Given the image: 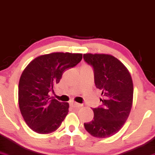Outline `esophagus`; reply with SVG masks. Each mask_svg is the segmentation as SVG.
Segmentation results:
<instances>
[{
  "label": "esophagus",
  "instance_id": "esophagus-1",
  "mask_svg": "<svg viewBox=\"0 0 155 155\" xmlns=\"http://www.w3.org/2000/svg\"><path fill=\"white\" fill-rule=\"evenodd\" d=\"M70 105L72 107H81V104H78L77 102H74V101H71L70 102Z\"/></svg>",
  "mask_w": 155,
  "mask_h": 155
}]
</instances>
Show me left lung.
<instances>
[{
	"mask_svg": "<svg viewBox=\"0 0 155 155\" xmlns=\"http://www.w3.org/2000/svg\"><path fill=\"white\" fill-rule=\"evenodd\" d=\"M83 59L94 69L96 87L101 91L102 104L94 108V120L85 130L97 138H108L119 131L131 110L134 85L130 74L117 58L109 54H85Z\"/></svg>",
	"mask_w": 155,
	"mask_h": 155,
	"instance_id": "8db88e82",
	"label": "left lung"
}]
</instances>
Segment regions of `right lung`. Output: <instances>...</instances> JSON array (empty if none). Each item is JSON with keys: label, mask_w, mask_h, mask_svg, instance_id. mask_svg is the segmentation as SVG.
Here are the masks:
<instances>
[{"label": "right lung", "mask_w": 155, "mask_h": 155, "mask_svg": "<svg viewBox=\"0 0 155 155\" xmlns=\"http://www.w3.org/2000/svg\"><path fill=\"white\" fill-rule=\"evenodd\" d=\"M82 54L56 52L35 58L23 71L19 83V106L25 123L35 132L47 134L59 128L69 104L51 99L48 93L63 72L81 61Z\"/></svg>", "instance_id": "obj_1"}]
</instances>
